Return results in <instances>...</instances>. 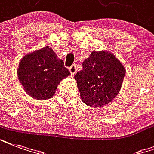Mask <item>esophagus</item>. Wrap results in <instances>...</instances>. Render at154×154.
<instances>
[{
    "label": "esophagus",
    "instance_id": "1",
    "mask_svg": "<svg viewBox=\"0 0 154 154\" xmlns=\"http://www.w3.org/2000/svg\"><path fill=\"white\" fill-rule=\"evenodd\" d=\"M69 72H70V73H71V74L73 76V75H74L75 73L77 72V66H76L75 65H72V66L69 68Z\"/></svg>",
    "mask_w": 154,
    "mask_h": 154
}]
</instances>
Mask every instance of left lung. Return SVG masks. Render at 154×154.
Here are the masks:
<instances>
[{"label": "left lung", "mask_w": 154, "mask_h": 154, "mask_svg": "<svg viewBox=\"0 0 154 154\" xmlns=\"http://www.w3.org/2000/svg\"><path fill=\"white\" fill-rule=\"evenodd\" d=\"M74 76L82 101L91 107H103L117 97L125 69L112 53L93 51Z\"/></svg>", "instance_id": "1"}]
</instances>
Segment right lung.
<instances>
[{
  "mask_svg": "<svg viewBox=\"0 0 154 154\" xmlns=\"http://www.w3.org/2000/svg\"><path fill=\"white\" fill-rule=\"evenodd\" d=\"M69 75L64 61L49 46L23 57L17 69L25 91L37 100L51 98L60 81Z\"/></svg>",
  "mask_w": 154,
  "mask_h": 154,
  "instance_id": "right-lung-1",
  "label": "right lung"
}]
</instances>
